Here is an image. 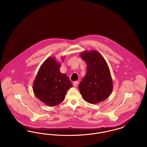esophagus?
Here are the masks:
<instances>
[{
  "mask_svg": "<svg viewBox=\"0 0 147 147\" xmlns=\"http://www.w3.org/2000/svg\"><path fill=\"white\" fill-rule=\"evenodd\" d=\"M78 82H73V86H74V87H77V86H78Z\"/></svg>",
  "mask_w": 147,
  "mask_h": 147,
  "instance_id": "obj_1",
  "label": "esophagus"
}]
</instances>
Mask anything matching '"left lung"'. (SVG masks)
<instances>
[{"label": "left lung", "mask_w": 147, "mask_h": 147, "mask_svg": "<svg viewBox=\"0 0 147 147\" xmlns=\"http://www.w3.org/2000/svg\"><path fill=\"white\" fill-rule=\"evenodd\" d=\"M80 56L87 65L85 76L79 85V90L83 98L90 104L104 101L111 94L113 87L106 62L96 51L85 52Z\"/></svg>", "instance_id": "obj_1"}]
</instances>
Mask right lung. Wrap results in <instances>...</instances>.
I'll list each match as a JSON object with an SVG mask.
<instances>
[{
    "label": "right lung",
    "mask_w": 147,
    "mask_h": 147,
    "mask_svg": "<svg viewBox=\"0 0 147 147\" xmlns=\"http://www.w3.org/2000/svg\"><path fill=\"white\" fill-rule=\"evenodd\" d=\"M61 64L51 57L47 58L38 70L33 85L36 97L45 104L55 106L62 102L67 91L73 86L69 78L62 74Z\"/></svg>",
    "instance_id": "add662e5"
}]
</instances>
